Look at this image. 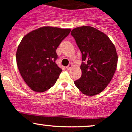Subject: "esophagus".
<instances>
[{
  "mask_svg": "<svg viewBox=\"0 0 132 132\" xmlns=\"http://www.w3.org/2000/svg\"><path fill=\"white\" fill-rule=\"evenodd\" d=\"M72 64H69L68 66H66V69H67L68 70H69V69H70L71 68H72Z\"/></svg>",
  "mask_w": 132,
  "mask_h": 132,
  "instance_id": "esophagus-1",
  "label": "esophagus"
}]
</instances>
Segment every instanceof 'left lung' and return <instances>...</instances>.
<instances>
[{
	"label": "left lung",
	"instance_id": "left-lung-1",
	"mask_svg": "<svg viewBox=\"0 0 132 132\" xmlns=\"http://www.w3.org/2000/svg\"><path fill=\"white\" fill-rule=\"evenodd\" d=\"M82 53L81 77L76 86L87 95L101 93L111 81L117 64L116 47L102 31L89 26L71 31Z\"/></svg>",
	"mask_w": 132,
	"mask_h": 132
}]
</instances>
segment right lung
<instances>
[{
	"instance_id": "add662e5",
	"label": "right lung",
	"mask_w": 132,
	"mask_h": 132,
	"mask_svg": "<svg viewBox=\"0 0 132 132\" xmlns=\"http://www.w3.org/2000/svg\"><path fill=\"white\" fill-rule=\"evenodd\" d=\"M71 29L43 27L28 33L18 46L16 60L21 76L35 92L54 86L62 69L55 63L56 49Z\"/></svg>"
}]
</instances>
